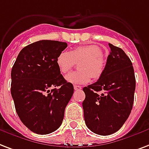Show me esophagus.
<instances>
[{"mask_svg": "<svg viewBox=\"0 0 149 149\" xmlns=\"http://www.w3.org/2000/svg\"><path fill=\"white\" fill-rule=\"evenodd\" d=\"M82 89V87L80 86H77V85H74V90L75 91H80Z\"/></svg>", "mask_w": 149, "mask_h": 149, "instance_id": "obj_1", "label": "esophagus"}]
</instances>
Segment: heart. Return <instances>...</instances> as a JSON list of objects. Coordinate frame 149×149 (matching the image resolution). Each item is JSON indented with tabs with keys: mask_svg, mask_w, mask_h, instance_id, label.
Masks as SVG:
<instances>
[{
	"mask_svg": "<svg viewBox=\"0 0 149 149\" xmlns=\"http://www.w3.org/2000/svg\"><path fill=\"white\" fill-rule=\"evenodd\" d=\"M79 64V72H70L65 77L68 83L72 84H86L91 80L101 77L105 70V63L102 58V51L95 44L81 45L70 52L63 51L56 59V64L62 73L65 74L72 70L76 62Z\"/></svg>",
	"mask_w": 149,
	"mask_h": 149,
	"instance_id": "1",
	"label": "heart"
}]
</instances>
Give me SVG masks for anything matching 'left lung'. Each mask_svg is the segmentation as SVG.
Instances as JSON below:
<instances>
[{
  "instance_id": "left-lung-1",
  "label": "left lung",
  "mask_w": 149,
  "mask_h": 149,
  "mask_svg": "<svg viewBox=\"0 0 149 149\" xmlns=\"http://www.w3.org/2000/svg\"><path fill=\"white\" fill-rule=\"evenodd\" d=\"M109 46L111 52L103 74L97 82L83 88L85 123L92 132L103 136L116 132L127 120L136 87L129 57L120 47Z\"/></svg>"
}]
</instances>
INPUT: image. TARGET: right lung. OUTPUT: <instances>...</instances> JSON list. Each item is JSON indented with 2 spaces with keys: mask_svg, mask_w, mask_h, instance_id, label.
Masks as SVG:
<instances>
[{
  "mask_svg": "<svg viewBox=\"0 0 149 149\" xmlns=\"http://www.w3.org/2000/svg\"><path fill=\"white\" fill-rule=\"evenodd\" d=\"M66 47L65 42H34L21 50L11 69V94L17 114L36 134H47L59 127L74 92L56 64Z\"/></svg>",
  "mask_w": 149,
  "mask_h": 149,
  "instance_id": "add662e5",
  "label": "right lung"
}]
</instances>
